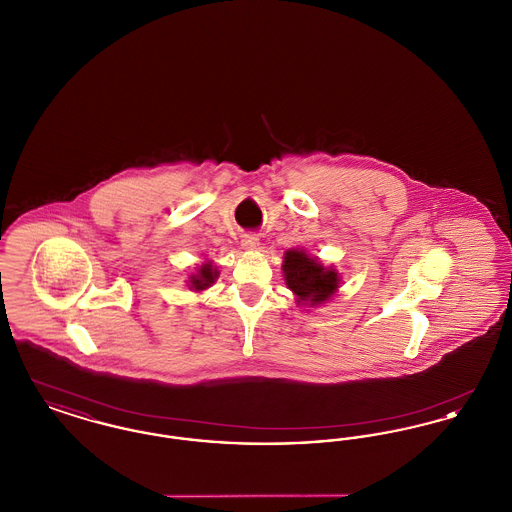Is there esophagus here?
<instances>
[{
    "instance_id": "34e87169",
    "label": "esophagus",
    "mask_w": 512,
    "mask_h": 512,
    "mask_svg": "<svg viewBox=\"0 0 512 512\" xmlns=\"http://www.w3.org/2000/svg\"><path fill=\"white\" fill-rule=\"evenodd\" d=\"M242 245L245 249H259V238L255 234H245Z\"/></svg>"
}]
</instances>
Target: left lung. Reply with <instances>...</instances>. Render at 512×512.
Here are the masks:
<instances>
[{
	"mask_svg": "<svg viewBox=\"0 0 512 512\" xmlns=\"http://www.w3.org/2000/svg\"><path fill=\"white\" fill-rule=\"evenodd\" d=\"M284 282L295 295L299 307H318L330 301L340 290V272L326 267L318 257L301 247H293L284 253Z\"/></svg>",
	"mask_w": 512,
	"mask_h": 512,
	"instance_id": "1",
	"label": "left lung"
}]
</instances>
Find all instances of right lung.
Returning <instances> with one entry per match:
<instances>
[{
    "label": "right lung",
    "instance_id": "right-lung-1",
    "mask_svg": "<svg viewBox=\"0 0 512 512\" xmlns=\"http://www.w3.org/2000/svg\"><path fill=\"white\" fill-rule=\"evenodd\" d=\"M219 278V270L215 267L213 261H205L203 265L194 268V272L188 276L186 284L192 292H205L209 290Z\"/></svg>",
    "mask_w": 512,
    "mask_h": 512
}]
</instances>
